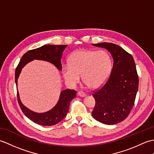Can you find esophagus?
I'll use <instances>...</instances> for the list:
<instances>
[{
    "label": "esophagus",
    "mask_w": 154,
    "mask_h": 154,
    "mask_svg": "<svg viewBox=\"0 0 154 154\" xmlns=\"http://www.w3.org/2000/svg\"><path fill=\"white\" fill-rule=\"evenodd\" d=\"M77 94H78V95H79V97H85V95H86V94L84 92H82V91H79V92L77 93Z\"/></svg>",
    "instance_id": "esophagus-1"
}]
</instances>
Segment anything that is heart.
Segmentation results:
<instances>
[{
    "instance_id": "obj_1",
    "label": "heart",
    "mask_w": 154,
    "mask_h": 154,
    "mask_svg": "<svg viewBox=\"0 0 154 154\" xmlns=\"http://www.w3.org/2000/svg\"><path fill=\"white\" fill-rule=\"evenodd\" d=\"M112 69V60L104 50H78L73 52L69 63L62 65L61 72L65 81L71 86L79 83V75L91 89L100 87L109 79Z\"/></svg>"
}]
</instances>
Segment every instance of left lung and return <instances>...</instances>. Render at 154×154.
Returning <instances> with one entry per match:
<instances>
[{
    "label": "left lung",
    "instance_id": "obj_1",
    "mask_svg": "<svg viewBox=\"0 0 154 154\" xmlns=\"http://www.w3.org/2000/svg\"><path fill=\"white\" fill-rule=\"evenodd\" d=\"M104 48L111 54L114 64L106 83L93 91L95 106L92 112L94 119L111 125L125 120L134 104L138 89V75L131 54L112 43L93 44Z\"/></svg>",
    "mask_w": 154,
    "mask_h": 154
}]
</instances>
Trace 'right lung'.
<instances>
[{"instance_id":"obj_1","label":"right lung","mask_w":154,"mask_h":154,"mask_svg":"<svg viewBox=\"0 0 154 154\" xmlns=\"http://www.w3.org/2000/svg\"><path fill=\"white\" fill-rule=\"evenodd\" d=\"M67 45H45L40 48L32 50L25 53L20 61L15 71V83L17 85L18 78L24 65L34 60H40L50 62L55 65L58 69L61 70V59ZM19 106L22 111L32 122L42 126H53L63 120L69 111L71 101L76 97V91L66 89L61 91L60 99L53 109L44 113L32 112L23 105L20 100L17 91Z\"/></svg>"}]
</instances>
